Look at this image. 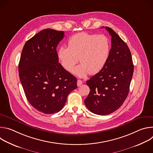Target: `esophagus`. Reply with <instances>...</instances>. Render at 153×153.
I'll use <instances>...</instances> for the list:
<instances>
[{
    "label": "esophagus",
    "mask_w": 153,
    "mask_h": 153,
    "mask_svg": "<svg viewBox=\"0 0 153 153\" xmlns=\"http://www.w3.org/2000/svg\"><path fill=\"white\" fill-rule=\"evenodd\" d=\"M82 84V81L81 80H77V86H80Z\"/></svg>",
    "instance_id": "obj_1"
}]
</instances>
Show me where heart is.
<instances>
[{
    "instance_id": "heart-1",
    "label": "heart",
    "mask_w": 153,
    "mask_h": 153,
    "mask_svg": "<svg viewBox=\"0 0 153 153\" xmlns=\"http://www.w3.org/2000/svg\"><path fill=\"white\" fill-rule=\"evenodd\" d=\"M110 50V41L105 35L81 32L71 36L68 47H60L57 56L62 67L69 72L79 59L81 63L72 70V73L83 77L89 73L97 74L103 68Z\"/></svg>"
}]
</instances>
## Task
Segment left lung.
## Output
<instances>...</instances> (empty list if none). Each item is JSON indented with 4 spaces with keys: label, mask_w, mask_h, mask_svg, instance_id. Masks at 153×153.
<instances>
[{
    "label": "left lung",
    "mask_w": 153,
    "mask_h": 153,
    "mask_svg": "<svg viewBox=\"0 0 153 153\" xmlns=\"http://www.w3.org/2000/svg\"><path fill=\"white\" fill-rule=\"evenodd\" d=\"M105 29L111 36L110 56L103 68L86 81L90 92L84 100L86 108L98 115L111 114L122 106L134 72L128 45L113 29L108 27Z\"/></svg>",
    "instance_id": "obj_1"
}]
</instances>
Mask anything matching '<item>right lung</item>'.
I'll return each instance as SVG.
<instances>
[{
	"mask_svg": "<svg viewBox=\"0 0 153 153\" xmlns=\"http://www.w3.org/2000/svg\"><path fill=\"white\" fill-rule=\"evenodd\" d=\"M64 32L47 28L29 39L23 48L19 74L26 97L36 110L47 114L60 111L68 95L77 88V79L65 70L56 48Z\"/></svg>",
	"mask_w": 153,
	"mask_h": 153,
	"instance_id": "1",
	"label": "right lung"
}]
</instances>
